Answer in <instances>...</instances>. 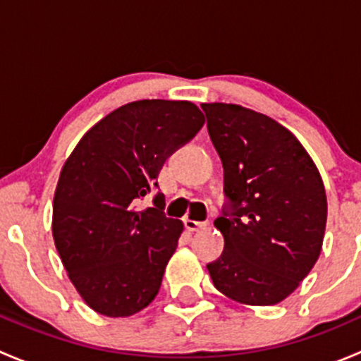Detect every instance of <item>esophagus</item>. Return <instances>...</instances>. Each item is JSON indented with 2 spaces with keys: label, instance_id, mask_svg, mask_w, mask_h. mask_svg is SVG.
Listing matches in <instances>:
<instances>
[{
  "label": "esophagus",
  "instance_id": "obj_1",
  "mask_svg": "<svg viewBox=\"0 0 361 361\" xmlns=\"http://www.w3.org/2000/svg\"><path fill=\"white\" fill-rule=\"evenodd\" d=\"M185 227L192 232L202 231V228L207 227V221H195V220H185Z\"/></svg>",
  "mask_w": 361,
  "mask_h": 361
}]
</instances>
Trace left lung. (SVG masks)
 <instances>
[{
	"label": "left lung",
	"mask_w": 361,
	"mask_h": 361,
	"mask_svg": "<svg viewBox=\"0 0 361 361\" xmlns=\"http://www.w3.org/2000/svg\"><path fill=\"white\" fill-rule=\"evenodd\" d=\"M224 164L225 202L214 227L225 246L207 264L232 300L272 305L314 267L326 225L322 176L297 137L250 108L202 103Z\"/></svg>",
	"instance_id": "8db88e82"
}]
</instances>
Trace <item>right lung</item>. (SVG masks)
<instances>
[{
    "instance_id": "obj_1",
    "label": "right lung",
    "mask_w": 361,
    "mask_h": 361,
    "mask_svg": "<svg viewBox=\"0 0 361 361\" xmlns=\"http://www.w3.org/2000/svg\"><path fill=\"white\" fill-rule=\"evenodd\" d=\"M204 126L188 101L141 99L116 108L80 140L61 171L52 232L69 279L96 312L123 318L147 307L183 224L166 216L164 162Z\"/></svg>"
}]
</instances>
